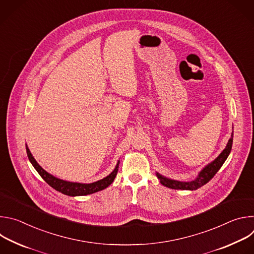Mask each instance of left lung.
<instances>
[{
    "mask_svg": "<svg viewBox=\"0 0 254 254\" xmlns=\"http://www.w3.org/2000/svg\"><path fill=\"white\" fill-rule=\"evenodd\" d=\"M232 143H233V131L231 133V137L229 138L225 149L221 152V154L214 161H212L207 166H205L193 181H190V182H182V181L173 180L171 178L165 177L160 173L156 172V175L160 180V183L165 187L175 189V190H190V191L197 190L198 188L207 184L209 181L215 176V174L220 170V168L222 167V165L224 164V162L226 161V159L228 158L231 152Z\"/></svg>",
    "mask_w": 254,
    "mask_h": 254,
    "instance_id": "left-lung-1",
    "label": "left lung"
}]
</instances>
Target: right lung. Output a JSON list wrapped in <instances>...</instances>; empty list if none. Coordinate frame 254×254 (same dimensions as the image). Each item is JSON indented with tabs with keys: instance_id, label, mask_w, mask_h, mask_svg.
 Wrapping results in <instances>:
<instances>
[{
	"instance_id": "right-lung-1",
	"label": "right lung",
	"mask_w": 254,
	"mask_h": 254,
	"mask_svg": "<svg viewBox=\"0 0 254 254\" xmlns=\"http://www.w3.org/2000/svg\"><path fill=\"white\" fill-rule=\"evenodd\" d=\"M26 151H27L28 159L31 162L32 166L35 168L36 171L38 172V174L42 177V179L45 181V182L49 186H51L53 189H55L56 191L64 194V195H67V196H72V197L85 196V195H89V194H93V193H96L98 191H101V190L107 188L114 182V180L117 177V174H118V171H119L120 160L118 161L116 168L114 169V171L110 175H107L105 178H103L101 180L96 181V182L89 183V184H83V183H77V182H69V181H65V180L56 178L55 176L46 172L37 163V161L34 159V157L31 154L27 144H26Z\"/></svg>"
}]
</instances>
